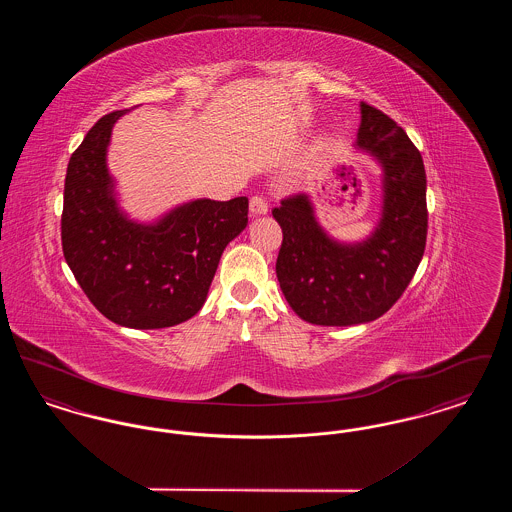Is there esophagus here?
Listing matches in <instances>:
<instances>
[{"label":"esophagus","instance_id":"1","mask_svg":"<svg viewBox=\"0 0 512 512\" xmlns=\"http://www.w3.org/2000/svg\"><path fill=\"white\" fill-rule=\"evenodd\" d=\"M249 211L253 217H261V215H267L268 205L263 195H253L249 199Z\"/></svg>","mask_w":512,"mask_h":512}]
</instances>
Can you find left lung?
<instances>
[{
	"mask_svg": "<svg viewBox=\"0 0 512 512\" xmlns=\"http://www.w3.org/2000/svg\"><path fill=\"white\" fill-rule=\"evenodd\" d=\"M357 149L382 167V217L363 240L343 244L318 224L307 194L282 199L276 276L293 311L318 326H353L388 313L422 261L428 232L426 172L397 122L361 103Z\"/></svg>",
	"mask_w": 512,
	"mask_h": 512,
	"instance_id": "8db88e82",
	"label": "left lung"
}]
</instances>
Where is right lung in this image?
Returning <instances> with one entry per match:
<instances>
[{
  "label": "right lung",
  "mask_w": 512,
  "mask_h": 512,
  "mask_svg": "<svg viewBox=\"0 0 512 512\" xmlns=\"http://www.w3.org/2000/svg\"><path fill=\"white\" fill-rule=\"evenodd\" d=\"M101 117L71 155L61 242L76 282L99 313L136 330L169 328L203 307L220 255L247 226V197L194 199L151 224L128 219L107 169L113 124Z\"/></svg>",
  "instance_id": "1"
}]
</instances>
